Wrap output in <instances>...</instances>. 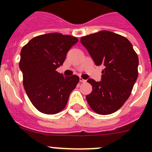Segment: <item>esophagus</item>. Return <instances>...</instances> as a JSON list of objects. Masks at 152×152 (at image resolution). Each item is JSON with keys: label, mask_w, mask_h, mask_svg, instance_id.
Masks as SVG:
<instances>
[{"label": "esophagus", "mask_w": 152, "mask_h": 152, "mask_svg": "<svg viewBox=\"0 0 152 152\" xmlns=\"http://www.w3.org/2000/svg\"><path fill=\"white\" fill-rule=\"evenodd\" d=\"M79 80H80V82H85L86 81V80L83 79L82 77H80V78H79Z\"/></svg>", "instance_id": "esophagus-1"}]
</instances>
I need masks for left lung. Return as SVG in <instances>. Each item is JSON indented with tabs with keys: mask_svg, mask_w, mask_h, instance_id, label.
Returning <instances> with one entry per match:
<instances>
[{
	"mask_svg": "<svg viewBox=\"0 0 152 152\" xmlns=\"http://www.w3.org/2000/svg\"><path fill=\"white\" fill-rule=\"evenodd\" d=\"M80 42L95 64L104 65L101 80L88 79L93 91L86 96L93 110L100 115L116 112L131 94L138 77L139 58L126 37L103 30L83 36Z\"/></svg>",
	"mask_w": 152,
	"mask_h": 152,
	"instance_id": "obj_1",
	"label": "left lung"
}]
</instances>
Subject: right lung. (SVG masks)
Here are the masks:
<instances>
[{
    "label": "right lung",
    "instance_id": "obj_1",
    "mask_svg": "<svg viewBox=\"0 0 152 152\" xmlns=\"http://www.w3.org/2000/svg\"><path fill=\"white\" fill-rule=\"evenodd\" d=\"M77 41L72 36L48 33L34 37L22 48L19 66L24 89L31 103L41 113L56 114L62 110L76 88L78 76L64 77L56 70Z\"/></svg>",
    "mask_w": 152,
    "mask_h": 152
}]
</instances>
